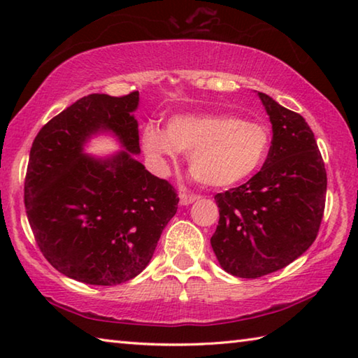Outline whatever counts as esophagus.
<instances>
[{
	"label": "esophagus",
	"mask_w": 358,
	"mask_h": 358,
	"mask_svg": "<svg viewBox=\"0 0 358 358\" xmlns=\"http://www.w3.org/2000/svg\"><path fill=\"white\" fill-rule=\"evenodd\" d=\"M197 196L196 194H186V192H183V194H180V203L181 205H191L192 202H196L197 201Z\"/></svg>",
	"instance_id": "1"
}]
</instances>
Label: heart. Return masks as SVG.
<instances>
[{
    "instance_id": "heart-1",
    "label": "heart",
    "mask_w": 358,
    "mask_h": 358,
    "mask_svg": "<svg viewBox=\"0 0 358 358\" xmlns=\"http://www.w3.org/2000/svg\"><path fill=\"white\" fill-rule=\"evenodd\" d=\"M270 145L271 132L262 121L227 113L178 115L167 121V128L148 123L142 129V147L156 169L164 171L185 151L194 177L213 187L252 177L264 166Z\"/></svg>"
}]
</instances>
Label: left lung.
Instances as JSON below:
<instances>
[{"label":"left lung","mask_w":358,"mask_h":358,"mask_svg":"<svg viewBox=\"0 0 358 358\" xmlns=\"http://www.w3.org/2000/svg\"><path fill=\"white\" fill-rule=\"evenodd\" d=\"M257 94L273 129L268 156L245 185L216 194L220 222L211 237L222 268L251 280L284 268L313 245L327 194L322 155L305 118Z\"/></svg>","instance_id":"8db88e82"}]
</instances>
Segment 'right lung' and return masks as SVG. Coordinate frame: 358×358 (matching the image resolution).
Masks as SVG:
<instances>
[{
  "mask_svg": "<svg viewBox=\"0 0 358 358\" xmlns=\"http://www.w3.org/2000/svg\"><path fill=\"white\" fill-rule=\"evenodd\" d=\"M138 92L88 94L53 117L36 136L25 177V208L41 252L72 280L115 286L150 264L178 196L151 175L141 153L132 112ZM107 130L125 150L106 160L83 153Z\"/></svg>",
  "mask_w": 358,
  "mask_h": 358,
  "instance_id": "obj_1",
  "label": "right lung"
}]
</instances>
